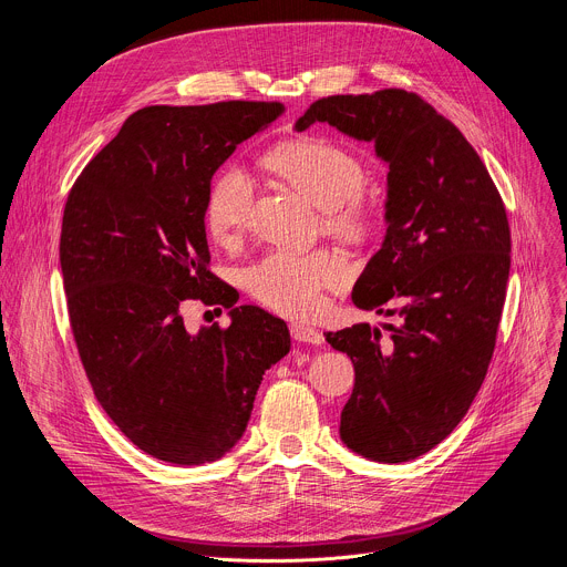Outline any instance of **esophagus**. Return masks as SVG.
<instances>
[{"label":"esophagus","mask_w":567,"mask_h":567,"mask_svg":"<svg viewBox=\"0 0 567 567\" xmlns=\"http://www.w3.org/2000/svg\"><path fill=\"white\" fill-rule=\"evenodd\" d=\"M291 339L298 343H311V346H320L322 343V334L316 328L305 326V322H291Z\"/></svg>","instance_id":"34e87169"}]
</instances>
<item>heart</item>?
Instances as JSON below:
<instances>
[{
  "mask_svg": "<svg viewBox=\"0 0 567 567\" xmlns=\"http://www.w3.org/2000/svg\"><path fill=\"white\" fill-rule=\"evenodd\" d=\"M274 173L322 208V221L348 235H365L377 221L374 204L363 197L365 168L343 145L322 136H300L280 143L267 156ZM254 182L237 166H224L206 197L204 219L219 245L237 239L249 221ZM348 278V262L339 251L311 254L271 251L247 267L245 285L265 307L285 316H313L322 307V291Z\"/></svg>",
  "mask_w": 567,
  "mask_h": 567,
  "instance_id": "b5f03b06",
  "label": "heart"
}]
</instances>
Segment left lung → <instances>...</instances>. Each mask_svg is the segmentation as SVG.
I'll return each mask as SVG.
<instances>
[{
	"label": "left lung",
	"instance_id": "8db88e82",
	"mask_svg": "<svg viewBox=\"0 0 567 567\" xmlns=\"http://www.w3.org/2000/svg\"><path fill=\"white\" fill-rule=\"evenodd\" d=\"M372 141L385 161L388 230L354 285L361 309L399 316L328 332L354 365L343 442L409 462L453 433L487 377L512 265L503 197L464 134L406 90L318 99L298 118Z\"/></svg>",
	"mask_w": 567,
	"mask_h": 567
}]
</instances>
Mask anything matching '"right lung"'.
I'll return each instance as SVG.
<instances>
[{
    "instance_id": "add662e5",
    "label": "right lung",
    "mask_w": 567,
    "mask_h": 567,
    "mask_svg": "<svg viewBox=\"0 0 567 567\" xmlns=\"http://www.w3.org/2000/svg\"><path fill=\"white\" fill-rule=\"evenodd\" d=\"M282 110L143 107L69 190L60 267L73 341L103 411L156 460L204 464L233 449L265 372L291 348L285 320L235 307L210 271L204 221L215 171ZM190 299L230 308L231 326L188 333Z\"/></svg>"
}]
</instances>
